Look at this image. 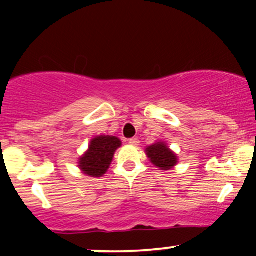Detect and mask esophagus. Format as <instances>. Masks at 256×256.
<instances>
[{"instance_id": "1", "label": "esophagus", "mask_w": 256, "mask_h": 256, "mask_svg": "<svg viewBox=\"0 0 256 256\" xmlns=\"http://www.w3.org/2000/svg\"><path fill=\"white\" fill-rule=\"evenodd\" d=\"M128 143H130L131 146H138V144H140V140H138L137 137L130 138V140H128Z\"/></svg>"}]
</instances>
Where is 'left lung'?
<instances>
[{"label": "left lung", "mask_w": 256, "mask_h": 256, "mask_svg": "<svg viewBox=\"0 0 256 256\" xmlns=\"http://www.w3.org/2000/svg\"><path fill=\"white\" fill-rule=\"evenodd\" d=\"M146 155L150 161L160 170L167 171L171 170L177 164V156L173 152L168 149L165 143H155L146 148Z\"/></svg>", "instance_id": "8db88e82"}]
</instances>
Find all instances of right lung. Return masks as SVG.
I'll return each mask as SVG.
<instances>
[{
  "instance_id": "1",
  "label": "right lung",
  "mask_w": 256,
  "mask_h": 256,
  "mask_svg": "<svg viewBox=\"0 0 256 256\" xmlns=\"http://www.w3.org/2000/svg\"><path fill=\"white\" fill-rule=\"evenodd\" d=\"M122 146L119 138L113 136H98L91 140L88 150L79 161V167L86 176L102 177L107 172L113 155Z\"/></svg>"
}]
</instances>
